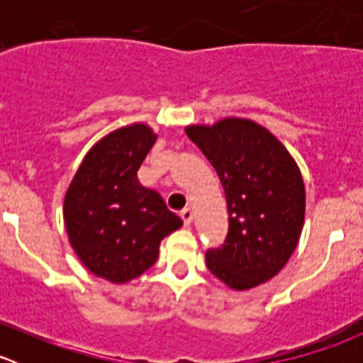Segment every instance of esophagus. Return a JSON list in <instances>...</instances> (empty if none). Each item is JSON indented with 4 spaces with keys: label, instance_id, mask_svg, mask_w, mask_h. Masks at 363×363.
<instances>
[{
    "label": "esophagus",
    "instance_id": "obj_1",
    "mask_svg": "<svg viewBox=\"0 0 363 363\" xmlns=\"http://www.w3.org/2000/svg\"><path fill=\"white\" fill-rule=\"evenodd\" d=\"M181 219H182V221H184L186 226L191 225V221H193V211H191V208H182V211H181Z\"/></svg>",
    "mask_w": 363,
    "mask_h": 363
}]
</instances>
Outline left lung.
Segmentation results:
<instances>
[{"instance_id": "left-lung-1", "label": "left lung", "mask_w": 363, "mask_h": 363, "mask_svg": "<svg viewBox=\"0 0 363 363\" xmlns=\"http://www.w3.org/2000/svg\"><path fill=\"white\" fill-rule=\"evenodd\" d=\"M186 135L211 161L228 208L225 244L207 250V269L233 290L272 279L298 244L306 188L295 160L267 128L228 117Z\"/></svg>"}]
</instances>
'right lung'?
Returning a JSON list of instances; mask_svg holds the SVG:
<instances>
[{"label":"right lung","instance_id":"right-lung-1","mask_svg":"<svg viewBox=\"0 0 363 363\" xmlns=\"http://www.w3.org/2000/svg\"><path fill=\"white\" fill-rule=\"evenodd\" d=\"M156 142L147 124L119 128L84 158L65 196L73 251L94 276L128 283L158 259L161 240L182 226L137 172Z\"/></svg>","mask_w":363,"mask_h":363}]
</instances>
